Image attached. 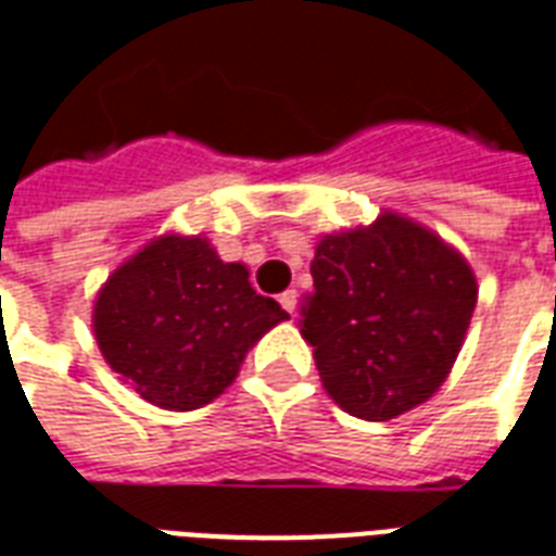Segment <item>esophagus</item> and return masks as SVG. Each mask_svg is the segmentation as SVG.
Wrapping results in <instances>:
<instances>
[{"label":"esophagus","mask_w":556,"mask_h":556,"mask_svg":"<svg viewBox=\"0 0 556 556\" xmlns=\"http://www.w3.org/2000/svg\"><path fill=\"white\" fill-rule=\"evenodd\" d=\"M279 306L289 312V315H294V312H298V291H282V294H279Z\"/></svg>","instance_id":"1"}]
</instances>
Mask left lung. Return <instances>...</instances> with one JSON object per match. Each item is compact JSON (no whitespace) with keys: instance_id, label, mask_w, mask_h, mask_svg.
I'll return each mask as SVG.
<instances>
[{"instance_id":"1","label":"left lung","mask_w":556,"mask_h":556,"mask_svg":"<svg viewBox=\"0 0 556 556\" xmlns=\"http://www.w3.org/2000/svg\"><path fill=\"white\" fill-rule=\"evenodd\" d=\"M300 332L320 382L344 413L389 421L445 382L477 303L475 270L454 247L409 217L324 236Z\"/></svg>"}]
</instances>
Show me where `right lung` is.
I'll use <instances>...</instances> for the list:
<instances>
[{
  "label": "right lung",
  "mask_w": 556,
  "mask_h": 556,
  "mask_svg": "<svg viewBox=\"0 0 556 556\" xmlns=\"http://www.w3.org/2000/svg\"><path fill=\"white\" fill-rule=\"evenodd\" d=\"M286 318L241 262H224L200 236H162L105 279L93 336L143 401L188 413L224 394L247 351Z\"/></svg>",
  "instance_id": "1"
}]
</instances>
